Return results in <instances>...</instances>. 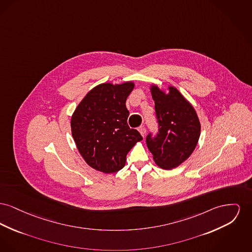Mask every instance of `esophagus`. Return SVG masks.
Masks as SVG:
<instances>
[{"mask_svg": "<svg viewBox=\"0 0 252 252\" xmlns=\"http://www.w3.org/2000/svg\"><path fill=\"white\" fill-rule=\"evenodd\" d=\"M138 130H139V132L141 133V135L144 137L145 136V134H146V128H145V126H139L138 127Z\"/></svg>", "mask_w": 252, "mask_h": 252, "instance_id": "obj_1", "label": "esophagus"}]
</instances>
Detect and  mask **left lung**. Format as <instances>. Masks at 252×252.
Instances as JSON below:
<instances>
[{"label":"left lung","instance_id":"obj_1","mask_svg":"<svg viewBox=\"0 0 252 252\" xmlns=\"http://www.w3.org/2000/svg\"><path fill=\"white\" fill-rule=\"evenodd\" d=\"M159 132L147 137V145L153 160L163 169H172L184 163L197 146L201 124L197 113L182 93L174 87L167 92L151 85Z\"/></svg>","mask_w":252,"mask_h":252}]
</instances>
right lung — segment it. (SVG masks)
Instances as JSON below:
<instances>
[{
  "mask_svg": "<svg viewBox=\"0 0 252 252\" xmlns=\"http://www.w3.org/2000/svg\"><path fill=\"white\" fill-rule=\"evenodd\" d=\"M133 82L105 83L84 97L71 117V133L76 147L92 168L114 173L122 169L126 154L143 137L127 125L129 111L126 101Z\"/></svg>",
  "mask_w": 252,
  "mask_h": 252,
  "instance_id": "1",
  "label": "right lung"
}]
</instances>
